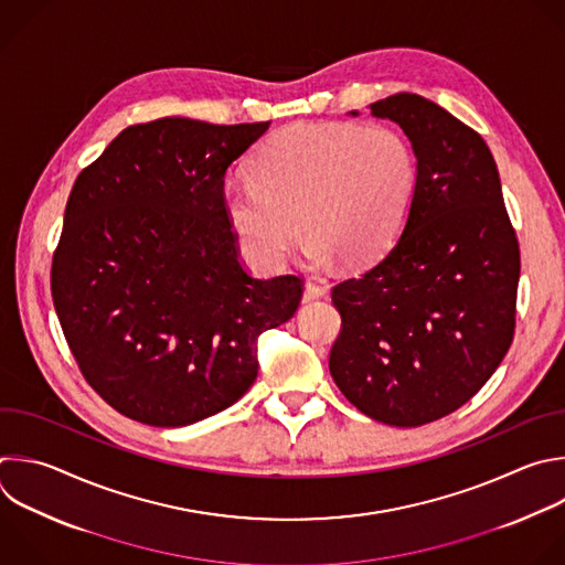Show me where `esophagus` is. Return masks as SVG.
<instances>
[{
  "label": "esophagus",
  "instance_id": "34e87169",
  "mask_svg": "<svg viewBox=\"0 0 565 565\" xmlns=\"http://www.w3.org/2000/svg\"><path fill=\"white\" fill-rule=\"evenodd\" d=\"M323 295H326V286H321L317 281H306V286H303V301H315V299H319Z\"/></svg>",
  "mask_w": 565,
  "mask_h": 565
}]
</instances>
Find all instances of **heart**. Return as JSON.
<instances>
[{
    "mask_svg": "<svg viewBox=\"0 0 565 565\" xmlns=\"http://www.w3.org/2000/svg\"><path fill=\"white\" fill-rule=\"evenodd\" d=\"M417 185V154L397 130L299 121L259 143L250 179L224 188V211L264 268L284 264L301 228L312 262L363 268L402 237Z\"/></svg>",
    "mask_w": 565,
    "mask_h": 565,
    "instance_id": "heart-1",
    "label": "heart"
}]
</instances>
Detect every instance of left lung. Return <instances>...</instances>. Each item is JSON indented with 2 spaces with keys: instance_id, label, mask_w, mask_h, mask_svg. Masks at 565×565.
Returning a JSON list of instances; mask_svg holds the SVG:
<instances>
[{
  "instance_id": "8db88e82",
  "label": "left lung",
  "mask_w": 565,
  "mask_h": 565,
  "mask_svg": "<svg viewBox=\"0 0 565 565\" xmlns=\"http://www.w3.org/2000/svg\"><path fill=\"white\" fill-rule=\"evenodd\" d=\"M370 110L411 139L419 185L384 259L332 288L341 332L328 365L363 415L415 428L470 402L505 356L519 242L494 157L477 130L415 93Z\"/></svg>"
}]
</instances>
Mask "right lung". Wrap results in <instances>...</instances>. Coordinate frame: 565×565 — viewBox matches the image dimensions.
Instances as JSON below:
<instances>
[{"instance_id": "obj_1", "label": "right lung", "mask_w": 565, "mask_h": 565, "mask_svg": "<svg viewBox=\"0 0 565 565\" xmlns=\"http://www.w3.org/2000/svg\"><path fill=\"white\" fill-rule=\"evenodd\" d=\"M270 121L161 117L121 130L71 191L53 303L93 391L117 413L179 428L257 380V337L288 321L301 279H255L224 211V177Z\"/></svg>"}]
</instances>
